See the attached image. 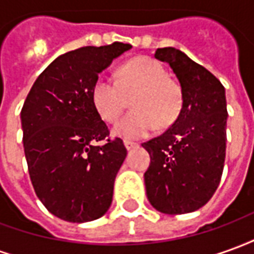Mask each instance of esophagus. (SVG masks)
Masks as SVG:
<instances>
[{
	"label": "esophagus",
	"mask_w": 254,
	"mask_h": 254,
	"mask_svg": "<svg viewBox=\"0 0 254 254\" xmlns=\"http://www.w3.org/2000/svg\"><path fill=\"white\" fill-rule=\"evenodd\" d=\"M124 144H125L127 149H132V148H136V147H137V143L130 141V140H125V141H124Z\"/></svg>",
	"instance_id": "34e87169"
}]
</instances>
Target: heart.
<instances>
[{
  "instance_id": "1",
  "label": "heart",
  "mask_w": 254,
  "mask_h": 254,
  "mask_svg": "<svg viewBox=\"0 0 254 254\" xmlns=\"http://www.w3.org/2000/svg\"><path fill=\"white\" fill-rule=\"evenodd\" d=\"M117 81L100 76L91 87V102L107 124L120 120L130 99L133 110L116 127L117 136L147 137L156 127H167L182 109L181 85L166 76L165 67L149 57H136L124 64Z\"/></svg>"
}]
</instances>
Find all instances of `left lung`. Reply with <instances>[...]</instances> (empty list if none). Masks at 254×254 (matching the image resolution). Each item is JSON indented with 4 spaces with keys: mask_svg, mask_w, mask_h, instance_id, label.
<instances>
[{
    "mask_svg": "<svg viewBox=\"0 0 254 254\" xmlns=\"http://www.w3.org/2000/svg\"><path fill=\"white\" fill-rule=\"evenodd\" d=\"M155 58L176 73L182 89L180 116L163 134L143 143L151 155L144 174L149 202L163 213H188L212 197L226 156L224 87L212 73L174 47Z\"/></svg>",
    "mask_w": 254,
    "mask_h": 254,
    "instance_id": "1",
    "label": "left lung"
}]
</instances>
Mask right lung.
Here are the masks:
<instances>
[{"instance_id": "1", "label": "right lung", "mask_w": 254, "mask_h": 254, "mask_svg": "<svg viewBox=\"0 0 254 254\" xmlns=\"http://www.w3.org/2000/svg\"><path fill=\"white\" fill-rule=\"evenodd\" d=\"M130 47L114 42L65 53L27 95L21 127L28 173L36 196L57 218L83 223L103 216L110 207L127 148L120 137H109L91 102V87ZM96 141L105 144L96 146Z\"/></svg>"}]
</instances>
